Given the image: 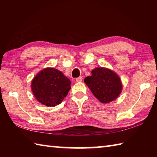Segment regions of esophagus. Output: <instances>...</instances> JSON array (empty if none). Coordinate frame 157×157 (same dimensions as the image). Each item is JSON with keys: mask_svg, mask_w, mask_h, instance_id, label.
Returning a JSON list of instances; mask_svg holds the SVG:
<instances>
[{"mask_svg": "<svg viewBox=\"0 0 157 157\" xmlns=\"http://www.w3.org/2000/svg\"><path fill=\"white\" fill-rule=\"evenodd\" d=\"M82 81V77H79V78H76V82H81Z\"/></svg>", "mask_w": 157, "mask_h": 157, "instance_id": "1", "label": "esophagus"}]
</instances>
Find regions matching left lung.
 I'll use <instances>...</instances> for the list:
<instances>
[{
    "label": "left lung",
    "mask_w": 157,
    "mask_h": 157,
    "mask_svg": "<svg viewBox=\"0 0 157 157\" xmlns=\"http://www.w3.org/2000/svg\"><path fill=\"white\" fill-rule=\"evenodd\" d=\"M92 75L84 79L92 94L102 103H109L118 98L123 89L121 79L113 70L106 67H96Z\"/></svg>",
    "instance_id": "1"
}]
</instances>
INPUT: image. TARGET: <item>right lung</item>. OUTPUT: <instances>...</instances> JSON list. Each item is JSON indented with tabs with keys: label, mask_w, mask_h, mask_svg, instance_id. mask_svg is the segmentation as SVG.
Instances as JSON below:
<instances>
[{
	"label": "right lung",
	"mask_w": 157,
	"mask_h": 157,
	"mask_svg": "<svg viewBox=\"0 0 157 157\" xmlns=\"http://www.w3.org/2000/svg\"><path fill=\"white\" fill-rule=\"evenodd\" d=\"M31 89L36 100L47 106L59 105L71 89V81L59 70L46 67L33 78Z\"/></svg>",
	"instance_id": "right-lung-1"
}]
</instances>
